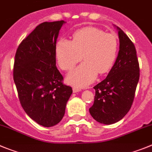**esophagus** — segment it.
Listing matches in <instances>:
<instances>
[{
	"label": "esophagus",
	"mask_w": 152,
	"mask_h": 152,
	"mask_svg": "<svg viewBox=\"0 0 152 152\" xmlns=\"http://www.w3.org/2000/svg\"><path fill=\"white\" fill-rule=\"evenodd\" d=\"M80 89L77 88V87H74L73 88L74 93H77V92H80Z\"/></svg>",
	"instance_id": "34e87169"
}]
</instances>
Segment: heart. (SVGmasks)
I'll return each mask as SVG.
<instances>
[{"label":"heart","instance_id":"heart-1","mask_svg":"<svg viewBox=\"0 0 152 152\" xmlns=\"http://www.w3.org/2000/svg\"><path fill=\"white\" fill-rule=\"evenodd\" d=\"M73 40L60 38L55 47L58 65L62 70H70L83 59V62L67 75V82L84 87L95 80L97 74L111 70L118 51L116 34L105 33L96 27H86L75 31Z\"/></svg>","mask_w":152,"mask_h":152}]
</instances>
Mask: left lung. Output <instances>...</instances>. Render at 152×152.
Returning a JSON list of instances; mask_svg holds the SVG:
<instances>
[{
    "label": "left lung",
    "mask_w": 152,
    "mask_h": 152,
    "mask_svg": "<svg viewBox=\"0 0 152 152\" xmlns=\"http://www.w3.org/2000/svg\"><path fill=\"white\" fill-rule=\"evenodd\" d=\"M116 61L106 78L93 88L94 102L89 111L96 121L112 124L121 120L130 109L140 79V65L133 43L121 29Z\"/></svg>",
    "instance_id": "left-lung-1"
}]
</instances>
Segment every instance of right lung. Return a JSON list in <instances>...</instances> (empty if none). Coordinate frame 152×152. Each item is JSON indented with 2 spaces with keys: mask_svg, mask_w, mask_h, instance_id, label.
<instances>
[{
  "mask_svg": "<svg viewBox=\"0 0 152 152\" xmlns=\"http://www.w3.org/2000/svg\"><path fill=\"white\" fill-rule=\"evenodd\" d=\"M65 23L61 20L37 26L21 42L15 56L13 80L21 105L33 121L45 127L61 121L72 93L56 66V44Z\"/></svg>",
  "mask_w": 152,
  "mask_h": 152,
  "instance_id": "right-lung-1",
  "label": "right lung"
}]
</instances>
